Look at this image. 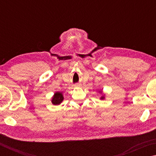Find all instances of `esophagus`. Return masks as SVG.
<instances>
[{
	"mask_svg": "<svg viewBox=\"0 0 156 156\" xmlns=\"http://www.w3.org/2000/svg\"><path fill=\"white\" fill-rule=\"evenodd\" d=\"M76 87H80V86H81V84H76V85H75Z\"/></svg>",
	"mask_w": 156,
	"mask_h": 156,
	"instance_id": "34e87169",
	"label": "esophagus"
}]
</instances>
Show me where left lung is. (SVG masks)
Segmentation results:
<instances>
[{
    "label": "left lung",
    "instance_id": "obj_1",
    "mask_svg": "<svg viewBox=\"0 0 156 156\" xmlns=\"http://www.w3.org/2000/svg\"><path fill=\"white\" fill-rule=\"evenodd\" d=\"M101 99H104V97H103V96L101 97Z\"/></svg>",
    "mask_w": 156,
    "mask_h": 156
}]
</instances>
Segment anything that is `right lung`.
<instances>
[{"mask_svg":"<svg viewBox=\"0 0 156 156\" xmlns=\"http://www.w3.org/2000/svg\"><path fill=\"white\" fill-rule=\"evenodd\" d=\"M63 100V96L62 93H60V92H56V94H54V98H52V103L56 105H59L60 102H61Z\"/></svg>","mask_w":156,"mask_h":156,"instance_id":"add662e5","label":"right lung"}]
</instances>
